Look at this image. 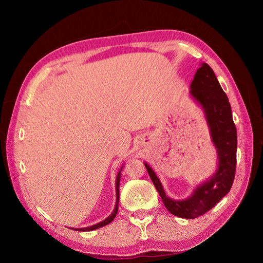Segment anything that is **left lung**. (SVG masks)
Masks as SVG:
<instances>
[{"instance_id":"1","label":"left lung","mask_w":263,"mask_h":263,"mask_svg":"<svg viewBox=\"0 0 263 263\" xmlns=\"http://www.w3.org/2000/svg\"><path fill=\"white\" fill-rule=\"evenodd\" d=\"M190 88L191 98L204 114L212 144L217 153L218 161L214 173L195 186L190 196L175 199L166 195L160 177L149 164L144 162L165 207L171 214L185 219L204 215L226 196L234 183L237 162V130L228 97L214 70L206 63L200 64Z\"/></svg>"}]
</instances>
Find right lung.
I'll return each mask as SVG.
<instances>
[{"label":"right lung","mask_w":263,"mask_h":263,"mask_svg":"<svg viewBox=\"0 0 263 263\" xmlns=\"http://www.w3.org/2000/svg\"><path fill=\"white\" fill-rule=\"evenodd\" d=\"M123 165H124V164H122V166L120 167V170H119V172H118V174H117V177H116V197H117V199H116V205H115V208H114V211H112V213L107 217L106 219H103L102 221H100V222H98V223H96V224H92V226L85 227V228H71V229L78 230V231H91V230H96V229H98V228H101V227H103V226H107L108 223H110L112 220L115 219V217L117 216L118 209H119L120 178H121V171H122V168H123Z\"/></svg>","instance_id":"1"}]
</instances>
